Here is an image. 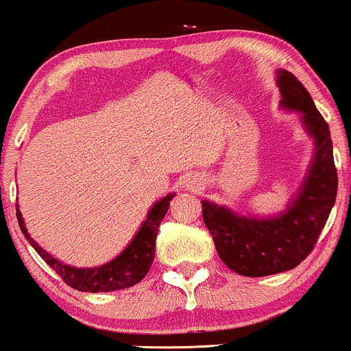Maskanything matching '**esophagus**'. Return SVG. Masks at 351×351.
Instances as JSON below:
<instances>
[{"instance_id": "34e87169", "label": "esophagus", "mask_w": 351, "mask_h": 351, "mask_svg": "<svg viewBox=\"0 0 351 351\" xmlns=\"http://www.w3.org/2000/svg\"><path fill=\"white\" fill-rule=\"evenodd\" d=\"M184 187L187 189V191L197 192V191H200V189H204V182H202V179L199 176H189L187 179L184 180Z\"/></svg>"}]
</instances>
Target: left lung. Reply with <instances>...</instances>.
I'll return each mask as SVG.
<instances>
[{
    "label": "left lung",
    "instance_id": "1",
    "mask_svg": "<svg viewBox=\"0 0 351 351\" xmlns=\"http://www.w3.org/2000/svg\"><path fill=\"white\" fill-rule=\"evenodd\" d=\"M282 106L302 111V121L315 141L314 162L289 208L276 218L238 217L232 210L202 202L205 226L218 256L230 269L248 278L289 271L314 250L335 204L339 177L333 162L330 130L311 93L291 72L278 73Z\"/></svg>",
    "mask_w": 351,
    "mask_h": 351
}]
</instances>
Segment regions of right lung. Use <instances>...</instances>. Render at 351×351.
I'll list each match as a JSON object with an SVG mask.
<instances>
[{
	"mask_svg": "<svg viewBox=\"0 0 351 351\" xmlns=\"http://www.w3.org/2000/svg\"><path fill=\"white\" fill-rule=\"evenodd\" d=\"M172 197H174V193L166 195L158 204H154V207L147 213L146 221L139 228L138 234H136L133 241L128 245V248H125V251L118 258H114L113 261L106 263V265L100 267H92V269L90 267L88 269H82V267L67 266L60 263L59 259L52 258L51 254L45 253L29 237L18 205H16V217H18L19 228L24 237H26V240L31 243V246L37 251V254L60 276L62 281L67 284V286L82 292H111L134 286V284L143 281L144 276L147 274L152 265V259H154L156 238H158L159 225L162 218L166 217Z\"/></svg>",
	"mask_w": 351,
	"mask_h": 351,
	"instance_id": "1",
	"label": "right lung"
}]
</instances>
